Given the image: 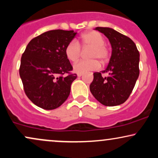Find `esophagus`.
<instances>
[{"label":"esophagus","mask_w":158,"mask_h":158,"mask_svg":"<svg viewBox=\"0 0 158 158\" xmlns=\"http://www.w3.org/2000/svg\"><path fill=\"white\" fill-rule=\"evenodd\" d=\"M82 75H83L82 73H77V76H78V77H81V76H82Z\"/></svg>","instance_id":"esophagus-1"}]
</instances>
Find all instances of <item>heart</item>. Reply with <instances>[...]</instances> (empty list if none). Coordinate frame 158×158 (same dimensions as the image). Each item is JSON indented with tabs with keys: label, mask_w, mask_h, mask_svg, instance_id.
Segmentation results:
<instances>
[{
	"label": "heart",
	"mask_w": 158,
	"mask_h": 158,
	"mask_svg": "<svg viewBox=\"0 0 158 158\" xmlns=\"http://www.w3.org/2000/svg\"><path fill=\"white\" fill-rule=\"evenodd\" d=\"M104 37L97 31H89L81 35L79 42L71 41L65 48V55L69 61L77 62L80 58L81 48H90L88 53L90 60H82L73 65V70L77 73H84L89 70H97L100 66L99 61L105 64L108 60L109 52L105 45Z\"/></svg>",
	"instance_id": "heart-1"
}]
</instances>
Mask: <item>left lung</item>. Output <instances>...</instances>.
Returning <instances> with one entry per match:
<instances>
[{
    "label": "left lung",
    "instance_id": "1",
    "mask_svg": "<svg viewBox=\"0 0 158 158\" xmlns=\"http://www.w3.org/2000/svg\"><path fill=\"white\" fill-rule=\"evenodd\" d=\"M95 30L108 38L112 52L106 70L94 73L90 90L104 106H119L129 97L139 77V51L130 38L113 29L96 27ZM102 73H108L109 76L103 77Z\"/></svg>",
    "mask_w": 158,
    "mask_h": 158
}]
</instances>
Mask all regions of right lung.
<instances>
[{"mask_svg": "<svg viewBox=\"0 0 158 158\" xmlns=\"http://www.w3.org/2000/svg\"><path fill=\"white\" fill-rule=\"evenodd\" d=\"M73 30H54L32 39L21 59L19 74L27 97L45 110L59 108L68 99L72 82L73 67L65 48L74 39Z\"/></svg>", "mask_w": 158, "mask_h": 158, "instance_id": "1", "label": "right lung"}]
</instances>
